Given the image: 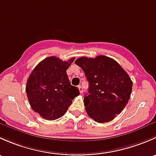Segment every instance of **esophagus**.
Segmentation results:
<instances>
[{"label": "esophagus", "instance_id": "34e87169", "mask_svg": "<svg viewBox=\"0 0 156 156\" xmlns=\"http://www.w3.org/2000/svg\"><path fill=\"white\" fill-rule=\"evenodd\" d=\"M78 87V89H79L80 93H81V94H82V93H83V87H82V86L79 85Z\"/></svg>", "mask_w": 156, "mask_h": 156}]
</instances>
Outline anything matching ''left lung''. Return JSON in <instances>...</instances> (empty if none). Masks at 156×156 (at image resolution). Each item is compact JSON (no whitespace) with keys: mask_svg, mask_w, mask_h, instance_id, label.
<instances>
[{"mask_svg":"<svg viewBox=\"0 0 156 156\" xmlns=\"http://www.w3.org/2000/svg\"><path fill=\"white\" fill-rule=\"evenodd\" d=\"M75 63L83 69L89 82L84 99L88 115L98 123L113 120L126 106L131 94L133 82L128 74L106 56H83Z\"/></svg>","mask_w":156,"mask_h":156,"instance_id":"obj_1","label":"left lung"}]
</instances>
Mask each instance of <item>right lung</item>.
Listing matches in <instances>:
<instances>
[{"mask_svg": "<svg viewBox=\"0 0 156 156\" xmlns=\"http://www.w3.org/2000/svg\"><path fill=\"white\" fill-rule=\"evenodd\" d=\"M75 60L62 61L50 56L39 62L29 75L26 91L29 104L35 112L46 120L62 117L79 90L71 85L66 70Z\"/></svg>", "mask_w": 156, "mask_h": 156, "instance_id": "add662e5", "label": "right lung"}]
</instances>
